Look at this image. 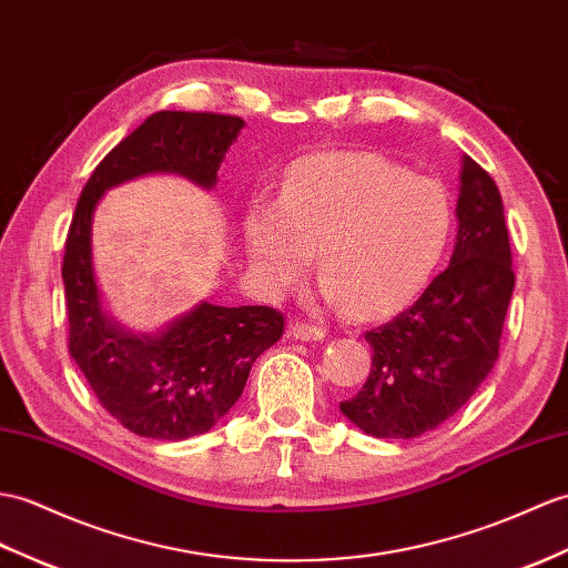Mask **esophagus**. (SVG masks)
Wrapping results in <instances>:
<instances>
[{
	"instance_id": "obj_1",
	"label": "esophagus",
	"mask_w": 568,
	"mask_h": 568,
	"mask_svg": "<svg viewBox=\"0 0 568 568\" xmlns=\"http://www.w3.org/2000/svg\"><path fill=\"white\" fill-rule=\"evenodd\" d=\"M290 336H293L295 341H322L326 336V332L322 326H312V324H305V322H297L290 326Z\"/></svg>"
}]
</instances>
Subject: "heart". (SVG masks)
Instances as JSON below:
<instances>
[{"instance_id": "heart-1", "label": "heart", "mask_w": 568, "mask_h": 568, "mask_svg": "<svg viewBox=\"0 0 568 568\" xmlns=\"http://www.w3.org/2000/svg\"><path fill=\"white\" fill-rule=\"evenodd\" d=\"M453 224V195L440 179L375 152H338L290 166L278 201L248 203L242 232L248 266L268 293L293 287L316 252L324 297L379 316L428 285Z\"/></svg>"}]
</instances>
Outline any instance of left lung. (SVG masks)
Masks as SVG:
<instances>
[{
  "mask_svg": "<svg viewBox=\"0 0 568 568\" xmlns=\"http://www.w3.org/2000/svg\"><path fill=\"white\" fill-rule=\"evenodd\" d=\"M450 266L392 322L365 332L373 367L341 402L351 424L375 438H418L463 408L498 361L516 285L504 203L494 179L463 156Z\"/></svg>",
  "mask_w": 568,
  "mask_h": 568,
  "instance_id": "left-lung-1",
  "label": "left lung"
}]
</instances>
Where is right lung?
Instances as JSON below:
<instances>
[{
    "instance_id": "right-lung-1",
    "label": "right lung",
    "mask_w": 568,
    "mask_h": 568,
    "mask_svg": "<svg viewBox=\"0 0 568 568\" xmlns=\"http://www.w3.org/2000/svg\"><path fill=\"white\" fill-rule=\"evenodd\" d=\"M244 121L160 111L103 156L79 195L62 261L70 355L118 424L142 438L207 433L242 397L258 355L283 336L273 307L201 302L160 332L142 334L105 312L91 256V224L105 191L148 174H176L210 191Z\"/></svg>"
}]
</instances>
